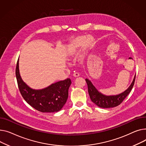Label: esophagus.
<instances>
[{
    "instance_id": "esophagus-1",
    "label": "esophagus",
    "mask_w": 146,
    "mask_h": 146,
    "mask_svg": "<svg viewBox=\"0 0 146 146\" xmlns=\"http://www.w3.org/2000/svg\"><path fill=\"white\" fill-rule=\"evenodd\" d=\"M73 76H74V77H78V76H80V74L79 73H78V72H75V73H74V74H73Z\"/></svg>"
}]
</instances>
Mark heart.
<instances>
[{"label": "heart", "instance_id": "b5f03b06", "mask_svg": "<svg viewBox=\"0 0 146 146\" xmlns=\"http://www.w3.org/2000/svg\"><path fill=\"white\" fill-rule=\"evenodd\" d=\"M83 44L84 49H89L92 46L93 40H91L90 36H87L85 39L84 36L78 37L72 42L70 47L71 49H75L78 47L82 45Z\"/></svg>", "mask_w": 146, "mask_h": 146}]
</instances>
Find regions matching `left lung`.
Here are the masks:
<instances>
[{
  "instance_id": "8db88e82",
  "label": "left lung",
  "mask_w": 146,
  "mask_h": 146,
  "mask_svg": "<svg viewBox=\"0 0 146 146\" xmlns=\"http://www.w3.org/2000/svg\"><path fill=\"white\" fill-rule=\"evenodd\" d=\"M135 78V75L130 86L124 92L117 96H110L103 95L100 92L89 80L85 79V81H86L88 85V91L91 101L99 107L108 108L117 107L121 103L131 91L134 84Z\"/></svg>"
}]
</instances>
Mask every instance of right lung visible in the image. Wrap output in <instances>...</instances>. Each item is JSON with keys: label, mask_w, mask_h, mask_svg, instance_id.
Returning <instances> with one entry per match:
<instances>
[{"label": "right lung", "mask_w": 146, "mask_h": 146, "mask_svg": "<svg viewBox=\"0 0 146 146\" xmlns=\"http://www.w3.org/2000/svg\"><path fill=\"white\" fill-rule=\"evenodd\" d=\"M16 76L22 96L31 106L42 113H54L61 110L68 97L71 84L70 78L51 84L42 90H33L22 80L19 70V59L16 67Z\"/></svg>", "instance_id": "right-lung-1"}]
</instances>
